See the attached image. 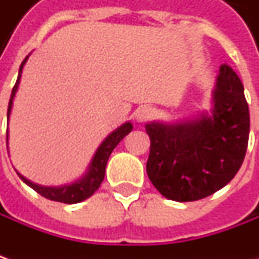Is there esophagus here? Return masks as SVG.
Masks as SVG:
<instances>
[{"label": "esophagus", "mask_w": 259, "mask_h": 259, "mask_svg": "<svg viewBox=\"0 0 259 259\" xmlns=\"http://www.w3.org/2000/svg\"><path fill=\"white\" fill-rule=\"evenodd\" d=\"M154 112L155 111L153 106L144 105V106L137 108V111L134 112V116L135 119H137V122H147V121H150L154 116Z\"/></svg>", "instance_id": "esophagus-1"}]
</instances>
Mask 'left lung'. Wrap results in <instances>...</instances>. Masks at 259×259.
I'll return each instance as SVG.
<instances>
[{
	"mask_svg": "<svg viewBox=\"0 0 259 259\" xmlns=\"http://www.w3.org/2000/svg\"><path fill=\"white\" fill-rule=\"evenodd\" d=\"M212 114L179 122L145 125L150 137L147 174L167 199L194 202L229 183L244 163L249 138V108L241 79L222 65Z\"/></svg>",
	"mask_w": 259,
	"mask_h": 259,
	"instance_id": "left-lung-1",
	"label": "left lung"
}]
</instances>
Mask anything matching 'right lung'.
I'll return each mask as SVG.
<instances>
[{"instance_id":"1","label":"right lung","mask_w":259,"mask_h":259,"mask_svg":"<svg viewBox=\"0 0 259 259\" xmlns=\"http://www.w3.org/2000/svg\"><path fill=\"white\" fill-rule=\"evenodd\" d=\"M28 56L23 60V63L20 66V72H18V77H17V82H15L14 88H13V92H11V98H10V104H8V111H7V118L10 119V112H11V108H13V99H14L15 92L18 89V83H20V79H21V72H23V67H24L25 62H27ZM133 131V124L131 122H125L124 125H121L118 130H115L112 134H109L102 144L99 145V148L96 150L94 158L89 164V170L88 173L79 179L77 182L72 184H65V186H60V187H47V186H38V184L31 183L30 180H27L25 177H23L20 173H17L20 176V179L24 182L25 184H28L31 189H34L35 192L38 194H41L46 199H50V200H55V202H60V203H79L82 200H85L88 197H91L92 194L99 189V186L102 183L105 177V167L108 163V158L111 153L114 151V148L116 145L119 144V141L124 138L125 135H128ZM7 140H8V133H7Z\"/></svg>"}]
</instances>
